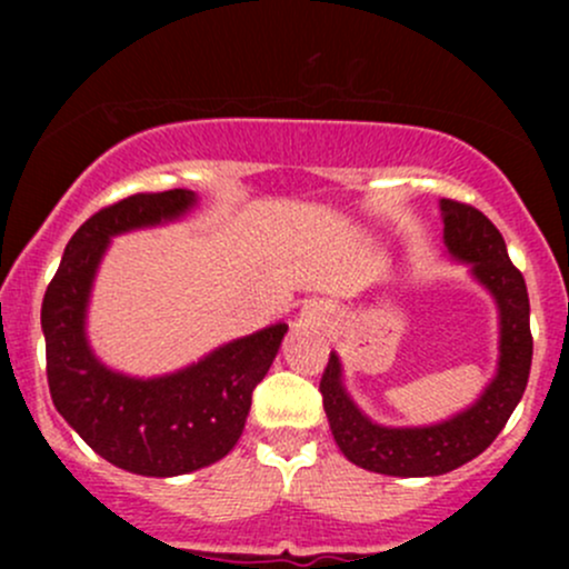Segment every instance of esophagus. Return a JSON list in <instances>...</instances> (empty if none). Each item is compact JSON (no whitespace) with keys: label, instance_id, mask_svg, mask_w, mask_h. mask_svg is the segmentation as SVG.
I'll use <instances>...</instances> for the list:
<instances>
[{"label":"esophagus","instance_id":"esophagus-1","mask_svg":"<svg viewBox=\"0 0 569 569\" xmlns=\"http://www.w3.org/2000/svg\"><path fill=\"white\" fill-rule=\"evenodd\" d=\"M331 318H335V312H331L329 307H321V305L305 307V321H307V323H312V326H329Z\"/></svg>","mask_w":569,"mask_h":569}]
</instances>
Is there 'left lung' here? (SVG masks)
<instances>
[{
	"mask_svg": "<svg viewBox=\"0 0 569 569\" xmlns=\"http://www.w3.org/2000/svg\"><path fill=\"white\" fill-rule=\"evenodd\" d=\"M441 217L449 257L471 267V276L492 293L500 312L498 371L485 393L436 426L388 428L371 422L352 403L337 352H331L321 377L323 409L342 455L367 471L401 479L441 476L479 457L506 428L530 380V297L525 278L508 259L506 240L485 213L466 202L443 198Z\"/></svg>",
	"mask_w": 569,
	"mask_h": 569,
	"instance_id": "1",
	"label": "left lung"
}]
</instances>
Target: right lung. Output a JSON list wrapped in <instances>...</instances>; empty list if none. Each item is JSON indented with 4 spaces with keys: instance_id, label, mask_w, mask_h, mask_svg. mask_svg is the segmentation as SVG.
<instances>
[{
    "instance_id": "right-lung-1",
    "label": "right lung",
    "mask_w": 569,
    "mask_h": 569,
    "mask_svg": "<svg viewBox=\"0 0 569 569\" xmlns=\"http://www.w3.org/2000/svg\"><path fill=\"white\" fill-rule=\"evenodd\" d=\"M198 202L189 189L141 192L101 208L71 234L42 299L56 409L93 452L139 476H181L238 443L251 393L276 361L286 323L221 345L192 367L139 380L103 367L84 337L90 289L114 234L166 224Z\"/></svg>"
}]
</instances>
